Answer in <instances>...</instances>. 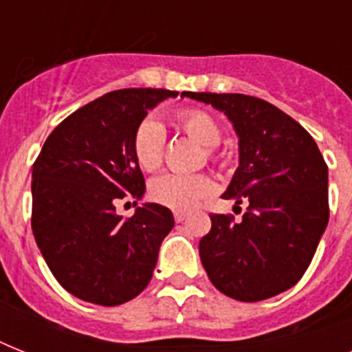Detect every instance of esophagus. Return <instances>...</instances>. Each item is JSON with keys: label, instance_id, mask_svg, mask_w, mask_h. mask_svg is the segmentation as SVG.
Returning a JSON list of instances; mask_svg holds the SVG:
<instances>
[{"label": "esophagus", "instance_id": "esophagus-1", "mask_svg": "<svg viewBox=\"0 0 352 352\" xmlns=\"http://www.w3.org/2000/svg\"><path fill=\"white\" fill-rule=\"evenodd\" d=\"M173 217H175L177 223H182V221L188 217V214H186V212H175V214H173Z\"/></svg>", "mask_w": 352, "mask_h": 352}]
</instances>
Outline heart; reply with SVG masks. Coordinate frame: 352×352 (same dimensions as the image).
Segmentation results:
<instances>
[{
    "label": "heart",
    "instance_id": "b5f03b06",
    "mask_svg": "<svg viewBox=\"0 0 352 352\" xmlns=\"http://www.w3.org/2000/svg\"><path fill=\"white\" fill-rule=\"evenodd\" d=\"M179 126L206 149H214L221 142V127L212 115L199 109H188L179 115ZM166 129L159 120L146 118L138 124L133 137V153L137 164L144 171H153L162 164ZM214 192V182L206 175H184V173H164L157 177L149 195L155 203L166 208L184 212L197 206L206 195Z\"/></svg>",
    "mask_w": 352,
    "mask_h": 352
}]
</instances>
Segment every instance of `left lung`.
Returning a JSON list of instances; mask_svg holds the SVG:
<instances>
[{"label":"left lung","instance_id":"left-lung-1","mask_svg":"<svg viewBox=\"0 0 352 352\" xmlns=\"http://www.w3.org/2000/svg\"><path fill=\"white\" fill-rule=\"evenodd\" d=\"M225 113L239 138V166L223 199L248 203L241 223L210 215L199 243L210 281L239 301H261L294 287L329 223V170L314 138L272 104L239 93H192Z\"/></svg>","mask_w":352,"mask_h":352}]
</instances>
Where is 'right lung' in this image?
Masks as SVG:
<instances>
[{
  "mask_svg": "<svg viewBox=\"0 0 352 352\" xmlns=\"http://www.w3.org/2000/svg\"><path fill=\"white\" fill-rule=\"evenodd\" d=\"M177 95L107 93L58 124L32 166L36 245L58 283L80 300L120 305L153 276L160 245L175 225L173 214L142 203L133 217L122 219L115 203L127 193L144 197L133 137L148 111Z\"/></svg>",
  "mask_w": 352,
  "mask_h": 352,
  "instance_id": "obj_1",
  "label": "right lung"
}]
</instances>
